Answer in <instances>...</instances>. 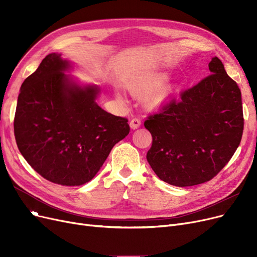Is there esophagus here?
Instances as JSON below:
<instances>
[{
	"label": "esophagus",
	"mask_w": 257,
	"mask_h": 257,
	"mask_svg": "<svg viewBox=\"0 0 257 257\" xmlns=\"http://www.w3.org/2000/svg\"><path fill=\"white\" fill-rule=\"evenodd\" d=\"M129 125H130L131 129H138L141 126V119L138 118V117H134L130 120Z\"/></svg>",
	"instance_id": "1"
}]
</instances>
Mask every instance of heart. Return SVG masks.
Here are the masks:
<instances>
[{
  "instance_id": "b5f03b06",
  "label": "heart",
  "mask_w": 257,
  "mask_h": 257,
  "mask_svg": "<svg viewBox=\"0 0 257 257\" xmlns=\"http://www.w3.org/2000/svg\"><path fill=\"white\" fill-rule=\"evenodd\" d=\"M168 76L163 73L151 74L138 79L129 86V90L134 97H144L149 93L146 98V104L149 108L160 106L173 91V86L170 84H163Z\"/></svg>"
}]
</instances>
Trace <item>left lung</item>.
<instances>
[{"mask_svg": "<svg viewBox=\"0 0 257 257\" xmlns=\"http://www.w3.org/2000/svg\"><path fill=\"white\" fill-rule=\"evenodd\" d=\"M210 75L148 116L153 142L147 160L163 181L192 186L212 179L239 146L244 115L241 93L214 57Z\"/></svg>", "mask_w": 257, "mask_h": 257, "instance_id": "1", "label": "left lung"}]
</instances>
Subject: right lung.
Wrapping results in <instances>:
<instances>
[{"mask_svg":"<svg viewBox=\"0 0 257 257\" xmlns=\"http://www.w3.org/2000/svg\"><path fill=\"white\" fill-rule=\"evenodd\" d=\"M60 56L49 54L25 79L15 136L20 152L40 176L56 184L82 185L96 176L130 127L126 117L96 103L97 86L81 87L64 75L70 63Z\"/></svg>","mask_w":257,"mask_h":257,"instance_id":"right-lung-1","label":"right lung"}]
</instances>
